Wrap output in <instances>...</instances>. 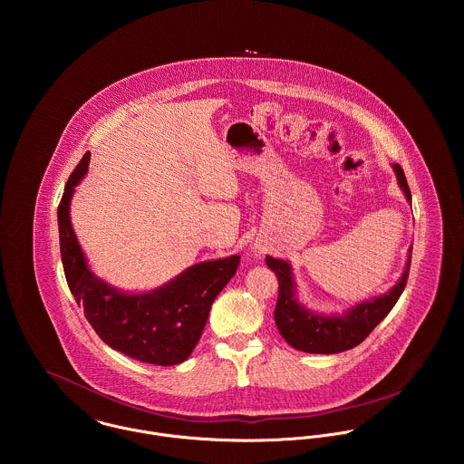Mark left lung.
I'll use <instances>...</instances> for the list:
<instances>
[{"label": "left lung", "mask_w": 464, "mask_h": 464, "mask_svg": "<svg viewBox=\"0 0 464 464\" xmlns=\"http://www.w3.org/2000/svg\"><path fill=\"white\" fill-rule=\"evenodd\" d=\"M393 169L397 173L398 184L403 189L405 198L411 201V191L403 169L400 168V164H395ZM411 254L412 246L409 250L405 271L390 293L366 300L352 307L343 316L314 314L302 307L296 300L291 266L280 259L266 257V265L271 271H275L278 278V300L275 307V324L278 327V332L293 348L307 353H339L357 346L395 307L407 284Z\"/></svg>", "instance_id": "1"}]
</instances>
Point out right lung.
<instances>
[{
	"label": "right lung",
	"instance_id": "1",
	"mask_svg": "<svg viewBox=\"0 0 464 464\" xmlns=\"http://www.w3.org/2000/svg\"><path fill=\"white\" fill-rule=\"evenodd\" d=\"M89 157L87 151L69 175L57 212L67 285L91 327L111 348L140 362L180 364L198 344L210 305L236 275L239 256L191 266L175 280L144 295L121 293L96 278L69 219V201L74 186L87 173Z\"/></svg>",
	"mask_w": 464,
	"mask_h": 464
}]
</instances>
